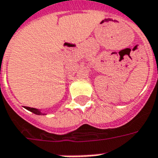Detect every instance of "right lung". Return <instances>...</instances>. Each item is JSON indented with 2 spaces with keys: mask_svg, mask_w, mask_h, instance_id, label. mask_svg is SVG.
<instances>
[{
  "mask_svg": "<svg viewBox=\"0 0 158 158\" xmlns=\"http://www.w3.org/2000/svg\"><path fill=\"white\" fill-rule=\"evenodd\" d=\"M24 108L27 109V110H29V111H31V112H32V113H34V114H36V115H45V114L42 113L40 110H38V109L31 108V107H27V106H24Z\"/></svg>",
  "mask_w": 158,
  "mask_h": 158,
  "instance_id": "add662e5",
  "label": "right lung"
}]
</instances>
